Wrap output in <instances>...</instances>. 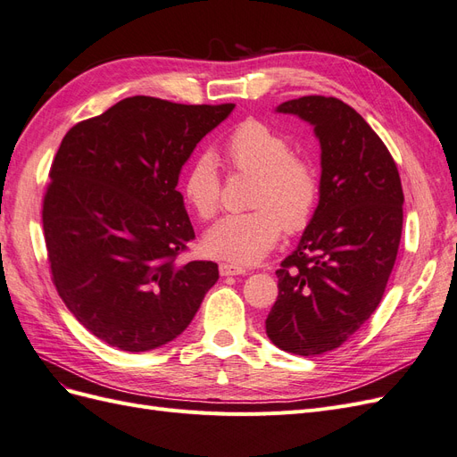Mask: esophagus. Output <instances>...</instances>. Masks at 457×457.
I'll use <instances>...</instances> for the list:
<instances>
[{
  "label": "esophagus",
  "mask_w": 457,
  "mask_h": 457,
  "mask_svg": "<svg viewBox=\"0 0 457 457\" xmlns=\"http://www.w3.org/2000/svg\"><path fill=\"white\" fill-rule=\"evenodd\" d=\"M219 274L220 276H238V274H245V269H242L238 265H230V262H220Z\"/></svg>",
  "instance_id": "1"
}]
</instances>
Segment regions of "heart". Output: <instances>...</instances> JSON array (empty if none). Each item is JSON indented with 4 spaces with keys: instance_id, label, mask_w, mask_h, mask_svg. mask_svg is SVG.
<instances>
[{
    "instance_id": "b5f03b06",
    "label": "heart",
    "mask_w": 457,
    "mask_h": 457,
    "mask_svg": "<svg viewBox=\"0 0 457 457\" xmlns=\"http://www.w3.org/2000/svg\"><path fill=\"white\" fill-rule=\"evenodd\" d=\"M232 175H250L255 181L247 198L252 212L227 215L205 234V252L240 265H252L278 244L282 230H305L320 202V175L314 165L295 154L286 135L259 120H244L225 141ZM188 207L202 220H212L220 207L223 177L210 150L190 160L181 179Z\"/></svg>"
}]
</instances>
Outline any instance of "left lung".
<instances>
[{
  "label": "left lung",
  "mask_w": 457,
  "mask_h": 457,
  "mask_svg": "<svg viewBox=\"0 0 457 457\" xmlns=\"http://www.w3.org/2000/svg\"><path fill=\"white\" fill-rule=\"evenodd\" d=\"M322 146L320 202L278 276L265 326L276 347L314 356L347 341L378 309L403 237L404 192L389 148L336 96L286 101Z\"/></svg>",
  "instance_id": "8db88e82"
}]
</instances>
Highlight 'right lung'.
<instances>
[{
	"mask_svg": "<svg viewBox=\"0 0 457 457\" xmlns=\"http://www.w3.org/2000/svg\"><path fill=\"white\" fill-rule=\"evenodd\" d=\"M232 108L137 95L64 135L41 210L51 280L110 347L143 353L175 339L217 282V262L183 259L196 234L177 183Z\"/></svg>",
	"mask_w": 457,
	"mask_h": 457,
	"instance_id": "add662e5",
	"label": "right lung"
}]
</instances>
